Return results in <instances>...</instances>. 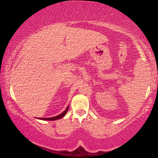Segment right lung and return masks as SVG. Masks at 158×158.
<instances>
[{
    "label": "right lung",
    "mask_w": 158,
    "mask_h": 158,
    "mask_svg": "<svg viewBox=\"0 0 158 158\" xmlns=\"http://www.w3.org/2000/svg\"><path fill=\"white\" fill-rule=\"evenodd\" d=\"M68 109H69V106L66 108L65 110L64 111L62 114H60V115H58V116H56L52 117V118H37L41 119V120H45V121H56V120L60 119V118H63L64 116H65V115L67 114V112H68Z\"/></svg>",
    "instance_id": "obj_1"
}]
</instances>
